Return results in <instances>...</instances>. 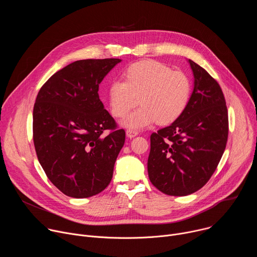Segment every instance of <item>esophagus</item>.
<instances>
[{"label": "esophagus", "instance_id": "1", "mask_svg": "<svg viewBox=\"0 0 257 257\" xmlns=\"http://www.w3.org/2000/svg\"><path fill=\"white\" fill-rule=\"evenodd\" d=\"M126 135H127V137L128 138H133V137H135L136 135H138V132L137 131H135V130H127L126 131Z\"/></svg>", "mask_w": 257, "mask_h": 257}]
</instances>
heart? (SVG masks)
Instances as JSON below:
<instances>
[{"label":"heart","instance_id":"b5f03b06","mask_svg":"<svg viewBox=\"0 0 257 257\" xmlns=\"http://www.w3.org/2000/svg\"><path fill=\"white\" fill-rule=\"evenodd\" d=\"M125 80L116 79L108 88L112 114L122 118L141 103L123 121L124 127L140 130L158 122L167 125L177 120L186 109L192 83L184 72L173 71L157 61L132 64L124 73Z\"/></svg>","mask_w":257,"mask_h":257}]
</instances>
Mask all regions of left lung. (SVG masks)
<instances>
[{"instance_id": "obj_1", "label": "left lung", "mask_w": 257, "mask_h": 257, "mask_svg": "<svg viewBox=\"0 0 257 257\" xmlns=\"http://www.w3.org/2000/svg\"><path fill=\"white\" fill-rule=\"evenodd\" d=\"M188 62L194 87L186 109L170 126L151 135L150 180L172 196L189 195L206 184L222 159L229 133L221 86L202 67Z\"/></svg>"}]
</instances>
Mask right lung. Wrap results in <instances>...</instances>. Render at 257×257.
I'll return each mask as SVG.
<instances>
[{
    "label": "right lung",
    "instance_id": "1",
    "mask_svg": "<svg viewBox=\"0 0 257 257\" xmlns=\"http://www.w3.org/2000/svg\"><path fill=\"white\" fill-rule=\"evenodd\" d=\"M120 59H88L64 67L42 86L33 107L39 162L65 195L86 198L109 184L125 131L99 99L98 86ZM109 130L108 135H103Z\"/></svg>",
    "mask_w": 257,
    "mask_h": 257
}]
</instances>
